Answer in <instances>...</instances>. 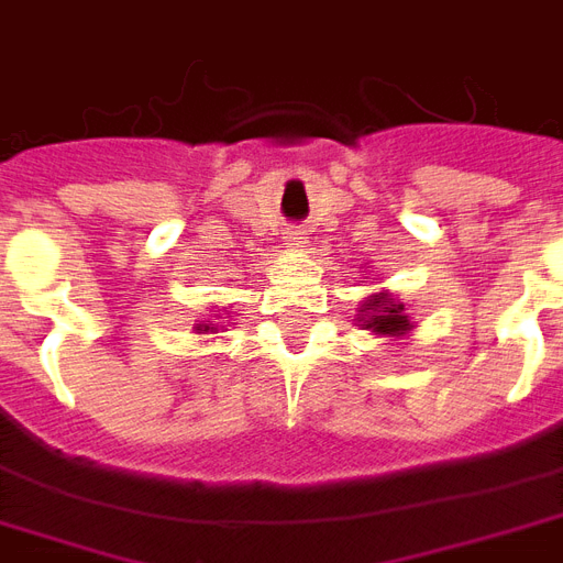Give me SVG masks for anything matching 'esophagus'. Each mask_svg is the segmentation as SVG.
<instances>
[{
	"label": "esophagus",
	"mask_w": 563,
	"mask_h": 563,
	"mask_svg": "<svg viewBox=\"0 0 563 563\" xmlns=\"http://www.w3.org/2000/svg\"><path fill=\"white\" fill-rule=\"evenodd\" d=\"M283 239H286L289 245H303V242H307V233L300 228H286V236Z\"/></svg>",
	"instance_id": "obj_1"
}]
</instances>
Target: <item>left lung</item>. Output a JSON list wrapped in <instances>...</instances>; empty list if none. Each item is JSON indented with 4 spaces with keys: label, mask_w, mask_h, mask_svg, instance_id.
Here are the masks:
<instances>
[{
    "label": "left lung",
    "mask_w": 563,
    "mask_h": 563,
    "mask_svg": "<svg viewBox=\"0 0 563 563\" xmlns=\"http://www.w3.org/2000/svg\"><path fill=\"white\" fill-rule=\"evenodd\" d=\"M362 312H368V330L374 333H383V335H402L406 330H411L409 324V316L402 312V303L397 300L385 298V295H376L365 303Z\"/></svg>",
    "instance_id": "left-lung-1"
}]
</instances>
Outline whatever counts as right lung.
<instances>
[{
    "label": "right lung",
    "instance_id": "1",
    "mask_svg": "<svg viewBox=\"0 0 563 563\" xmlns=\"http://www.w3.org/2000/svg\"><path fill=\"white\" fill-rule=\"evenodd\" d=\"M203 327V324H201ZM203 330H210V327H203Z\"/></svg>",
    "mask_w": 563,
    "mask_h": 563
}]
</instances>
